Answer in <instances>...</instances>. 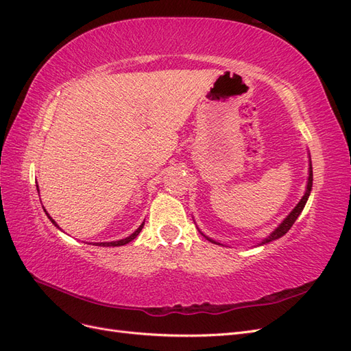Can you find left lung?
Listing matches in <instances>:
<instances>
[{
  "mask_svg": "<svg viewBox=\"0 0 351 351\" xmlns=\"http://www.w3.org/2000/svg\"><path fill=\"white\" fill-rule=\"evenodd\" d=\"M310 170H308V181H307V189H306V194L303 195V198L300 199V203L294 207V210L291 213H289L285 219H284V222L279 225L275 231L270 234L265 241L262 243V244H266V243H270V241H274V239H278V238H281L282 235H285L289 229H291V226L294 225V222L297 220V217L300 216V213L303 212V208H304V206H306V202H307V198H308V195H310V191H312V182H313V170H312V163H310V167H308ZM207 238V237H206ZM208 241H212V243H215V244H219V243H216V241H213V239H210V238H207Z\"/></svg>",
  "mask_w": 351,
  "mask_h": 351,
  "instance_id": "1",
  "label": "left lung"
}]
</instances>
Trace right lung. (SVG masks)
I'll return each mask as SVG.
<instances>
[{
  "label": "right lung",
  "mask_w": 351,
  "mask_h": 351,
  "mask_svg": "<svg viewBox=\"0 0 351 351\" xmlns=\"http://www.w3.org/2000/svg\"><path fill=\"white\" fill-rule=\"evenodd\" d=\"M38 186V185H36ZM47 216H48V213H47ZM49 217V216H48ZM49 220H51V222L57 226V223L54 222V220L51 219V217H49ZM143 226H144V223L141 225V226H139L138 229H136V231L132 234V235H129L128 238H125V239H119V241H113V243H97L98 245H101V247H119V245H125V244H128V243H131L132 241V239H135L136 238V235L139 234V232H141V229H143ZM58 228V226H57Z\"/></svg>",
  "instance_id": "obj_1"
}]
</instances>
